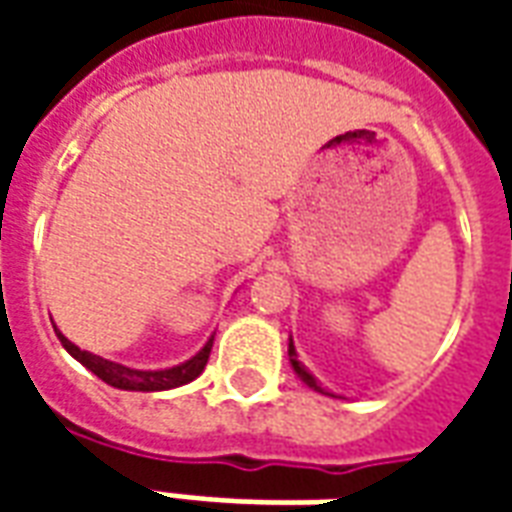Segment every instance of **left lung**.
Segmentation results:
<instances>
[{
	"instance_id": "left-lung-1",
	"label": "left lung",
	"mask_w": 512,
	"mask_h": 512,
	"mask_svg": "<svg viewBox=\"0 0 512 512\" xmlns=\"http://www.w3.org/2000/svg\"><path fill=\"white\" fill-rule=\"evenodd\" d=\"M288 356H290V365H293V370H296V376H299L301 381H304V384L310 386V389H315V392H321V395H332V392H326V389H323V386L318 384V378L312 376L307 367L301 365L299 354H296V345H293V340H290V343H288Z\"/></svg>"
}]
</instances>
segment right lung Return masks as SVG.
<instances>
[{"label":"right lung","instance_id":"obj_1","mask_svg":"<svg viewBox=\"0 0 512 512\" xmlns=\"http://www.w3.org/2000/svg\"><path fill=\"white\" fill-rule=\"evenodd\" d=\"M54 332H57V326H54ZM57 337H60L62 348H65L76 362H82L90 373H95V376L101 378V381H106L109 386L126 389V392H164V389H175V386L189 384V381H194V378L205 370L213 348V337H208V343L202 345L200 351L191 356V359L180 362V365L164 367V370H136V367L117 365V362H109L104 356L82 351L79 345H73L62 332H57Z\"/></svg>","mask_w":512,"mask_h":512}]
</instances>
